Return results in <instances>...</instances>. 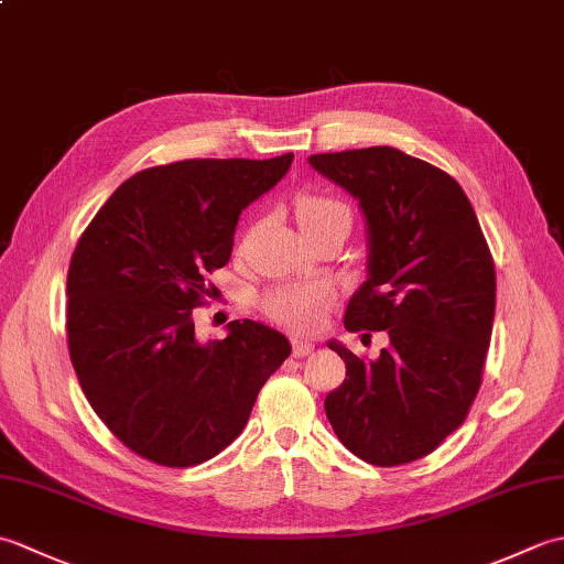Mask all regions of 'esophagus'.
I'll return each mask as SVG.
<instances>
[{
	"mask_svg": "<svg viewBox=\"0 0 564 564\" xmlns=\"http://www.w3.org/2000/svg\"><path fill=\"white\" fill-rule=\"evenodd\" d=\"M313 349H315V341L303 339V337H293V356L303 358V356H307Z\"/></svg>",
	"mask_w": 564,
	"mask_h": 564,
	"instance_id": "obj_1",
	"label": "esophagus"
}]
</instances>
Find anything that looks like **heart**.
Wrapping results in <instances>:
<instances>
[{
	"label": "heart",
	"instance_id": "b5f03b06",
	"mask_svg": "<svg viewBox=\"0 0 564 564\" xmlns=\"http://www.w3.org/2000/svg\"><path fill=\"white\" fill-rule=\"evenodd\" d=\"M346 210L344 203L327 198L322 194H303L297 198V223L301 227L313 225L325 218L329 213ZM332 291L325 283H283L263 297V310L273 317L283 322V325L305 329L315 325L322 310L329 303Z\"/></svg>",
	"mask_w": 564,
	"mask_h": 564
}]
</instances>
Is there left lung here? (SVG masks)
Wrapping results in <instances>:
<instances>
[{"label": "left lung", "mask_w": 564, "mask_h": 564, "mask_svg": "<svg viewBox=\"0 0 564 564\" xmlns=\"http://www.w3.org/2000/svg\"><path fill=\"white\" fill-rule=\"evenodd\" d=\"M310 164L366 218L368 279L344 327L390 339L376 361L329 341L346 378L327 394V419L370 465L419 460L465 422L482 382L497 297L482 227L453 176L402 150L313 154Z\"/></svg>", "instance_id": "1"}]
</instances>
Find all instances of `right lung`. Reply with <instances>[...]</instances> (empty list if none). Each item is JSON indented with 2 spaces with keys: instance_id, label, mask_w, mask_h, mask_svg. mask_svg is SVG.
Listing matches in <instances>:
<instances>
[{
  "instance_id": "obj_1",
  "label": "right lung",
  "mask_w": 564,
  "mask_h": 564,
  "mask_svg": "<svg viewBox=\"0 0 564 564\" xmlns=\"http://www.w3.org/2000/svg\"><path fill=\"white\" fill-rule=\"evenodd\" d=\"M273 160H184L113 191L79 237L67 271V346L91 410L158 465L210 460L242 434L291 341L261 322L200 344L194 307L232 254L249 203L291 170Z\"/></svg>"
}]
</instances>
